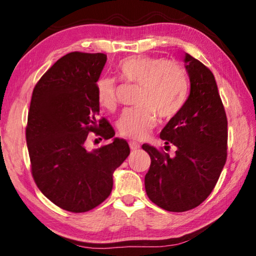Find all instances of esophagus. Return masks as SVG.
Returning <instances> with one entry per match:
<instances>
[{
  "instance_id": "1",
  "label": "esophagus",
  "mask_w": 256,
  "mask_h": 256,
  "mask_svg": "<svg viewBox=\"0 0 256 256\" xmlns=\"http://www.w3.org/2000/svg\"><path fill=\"white\" fill-rule=\"evenodd\" d=\"M130 148H131V150H138V148H140V144H138V142L136 141H130Z\"/></svg>"
}]
</instances>
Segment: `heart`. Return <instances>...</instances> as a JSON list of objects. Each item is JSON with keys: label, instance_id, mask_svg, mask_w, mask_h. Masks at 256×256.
I'll return each mask as SVG.
<instances>
[{"label": "heart", "instance_id": "b5f03b06", "mask_svg": "<svg viewBox=\"0 0 256 256\" xmlns=\"http://www.w3.org/2000/svg\"><path fill=\"white\" fill-rule=\"evenodd\" d=\"M118 76L128 84H138L136 104L125 110L118 126L122 136L144 138L156 126L157 116L170 118L183 107L188 80L180 64L148 55L123 58L116 66ZM97 100L106 110L118 104V84L114 78L102 76L96 84Z\"/></svg>", "mask_w": 256, "mask_h": 256}]
</instances>
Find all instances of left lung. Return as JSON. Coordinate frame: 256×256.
<instances>
[{
    "instance_id": "left-lung-1",
    "label": "left lung",
    "mask_w": 256,
    "mask_h": 256,
    "mask_svg": "<svg viewBox=\"0 0 256 256\" xmlns=\"http://www.w3.org/2000/svg\"><path fill=\"white\" fill-rule=\"evenodd\" d=\"M190 94L160 133L175 156L144 144L151 164L144 177L146 196L164 210L184 212L210 196L227 158V118L212 72L186 53Z\"/></svg>"
}]
</instances>
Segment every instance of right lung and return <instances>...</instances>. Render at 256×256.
I'll list each match as a JSON object with an SVG mask.
<instances>
[{
  "label": "right lung",
  "mask_w": 256,
  "mask_h": 256,
  "mask_svg": "<svg viewBox=\"0 0 256 256\" xmlns=\"http://www.w3.org/2000/svg\"><path fill=\"white\" fill-rule=\"evenodd\" d=\"M106 60L102 53L64 55L37 82L30 102L26 138L34 180L54 204L76 214L110 196L112 174L130 154L120 138L102 148H85L89 132L115 136L105 118L97 120L96 84Z\"/></svg>",
  "instance_id": "add662e5"
}]
</instances>
